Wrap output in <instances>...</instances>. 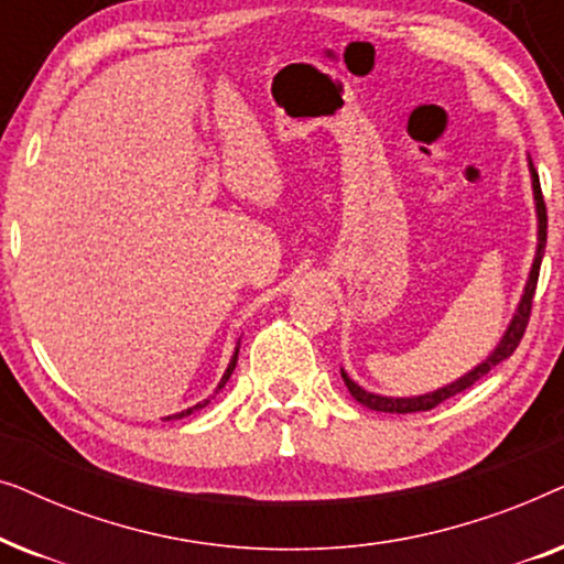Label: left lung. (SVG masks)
<instances>
[{"instance_id": "obj_1", "label": "left lung", "mask_w": 564, "mask_h": 564, "mask_svg": "<svg viewBox=\"0 0 564 564\" xmlns=\"http://www.w3.org/2000/svg\"><path fill=\"white\" fill-rule=\"evenodd\" d=\"M529 172H531V187H534V203H536V223H539V243H536V257H534V264H531V272H529V280H527V288H523V295L519 300V307H516L511 323H508L506 334L500 336V341L496 349H492L490 357H485L480 365L469 369L467 375H462L459 380H454L452 384H444V388H438L434 392H426V395H415V398H388V395H375V392H367L365 388H359L357 382L351 380L349 375L341 369V377L346 382V388H349L351 398L357 400V403L372 408V411H382V413H419V411H431V408H436L438 403H444V400H449L452 395H457V392H465L467 388H473V384L480 380L490 372L492 367L500 365V361L511 357L516 351V346L521 344L523 338V330L529 326V315H531V300H534V290H536V280H539V267H542V257H544V246H546V205H544V197H542V187H539V174L534 164L529 161Z\"/></svg>"}]
</instances>
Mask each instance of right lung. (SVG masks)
<instances>
[{
	"label": "right lung",
	"mask_w": 564,
	"mask_h": 564,
	"mask_svg": "<svg viewBox=\"0 0 564 564\" xmlns=\"http://www.w3.org/2000/svg\"><path fill=\"white\" fill-rule=\"evenodd\" d=\"M236 361H238V346H236L234 357H230V361H228V369H226V375H223V380H220V384H218V390H223V388H226V382L230 380V375H234V369H236ZM218 390H215V392H218ZM205 405H207V400H205V403H197V405H192V408H187V411H182V413L166 415V421H174V419H184V415L195 413V411H199V408H205Z\"/></svg>",
	"instance_id": "1"
}]
</instances>
